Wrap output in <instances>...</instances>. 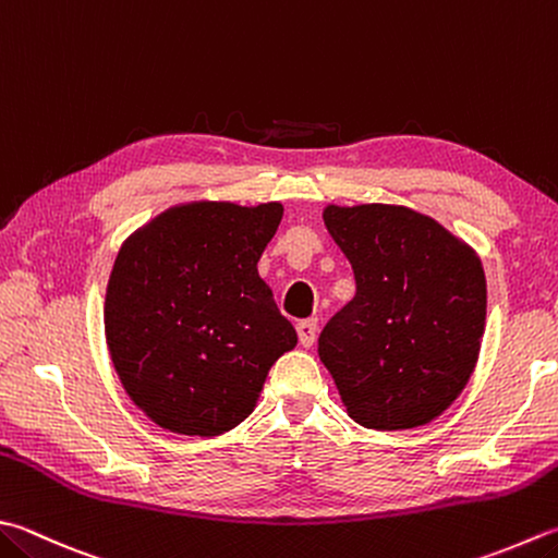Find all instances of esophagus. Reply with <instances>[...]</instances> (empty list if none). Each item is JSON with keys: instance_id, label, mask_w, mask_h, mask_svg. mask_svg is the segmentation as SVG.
<instances>
[{"instance_id": "34e87169", "label": "esophagus", "mask_w": 558, "mask_h": 558, "mask_svg": "<svg viewBox=\"0 0 558 558\" xmlns=\"http://www.w3.org/2000/svg\"><path fill=\"white\" fill-rule=\"evenodd\" d=\"M296 332H299V342L303 347H313L315 335H318V320H301L296 325Z\"/></svg>"}]
</instances>
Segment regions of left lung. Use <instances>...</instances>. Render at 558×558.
I'll return each mask as SVG.
<instances>
[{"mask_svg": "<svg viewBox=\"0 0 558 558\" xmlns=\"http://www.w3.org/2000/svg\"><path fill=\"white\" fill-rule=\"evenodd\" d=\"M356 293L325 325L318 354L354 423H433L464 391L486 330V275L466 240L401 204L323 208Z\"/></svg>", "mask_w": 558, "mask_h": 558, "instance_id": "left-lung-1", "label": "left lung"}]
</instances>
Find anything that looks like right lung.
<instances>
[{
    "instance_id": "right-lung-1",
    "label": "right lung",
    "mask_w": 558,
    "mask_h": 558,
    "mask_svg": "<svg viewBox=\"0 0 558 558\" xmlns=\"http://www.w3.org/2000/svg\"><path fill=\"white\" fill-rule=\"evenodd\" d=\"M281 202L174 204L123 240L104 338L123 391L157 427L218 437L255 410L299 338L257 275Z\"/></svg>"
}]
</instances>
